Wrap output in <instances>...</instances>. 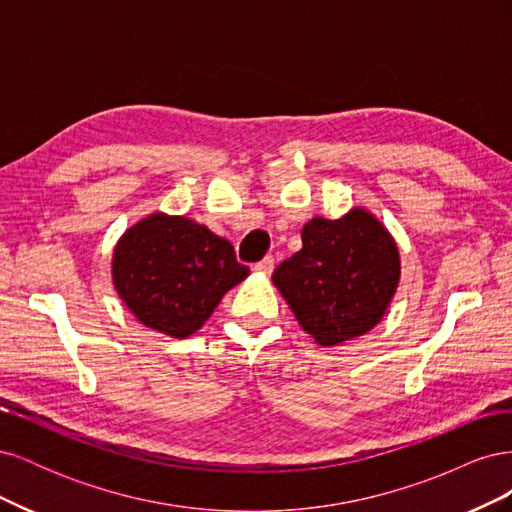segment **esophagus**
Instances as JSON below:
<instances>
[{
  "mask_svg": "<svg viewBox=\"0 0 512 512\" xmlns=\"http://www.w3.org/2000/svg\"><path fill=\"white\" fill-rule=\"evenodd\" d=\"M273 267H275V260H273V256H267V258H262L260 262H256V265H254V271H258V273H262V275H271Z\"/></svg>",
  "mask_w": 512,
  "mask_h": 512,
  "instance_id": "obj_1",
  "label": "esophagus"
}]
</instances>
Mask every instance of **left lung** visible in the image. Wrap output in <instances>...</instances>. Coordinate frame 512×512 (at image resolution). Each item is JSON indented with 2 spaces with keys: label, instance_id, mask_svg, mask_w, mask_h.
Returning <instances> with one entry per match:
<instances>
[{
  "label": "left lung",
  "instance_id": "1",
  "mask_svg": "<svg viewBox=\"0 0 512 512\" xmlns=\"http://www.w3.org/2000/svg\"><path fill=\"white\" fill-rule=\"evenodd\" d=\"M303 247L273 273V284L314 342L333 348L369 333L384 318L399 280V247L374 213L312 218Z\"/></svg>",
  "mask_w": 512,
  "mask_h": 512
}]
</instances>
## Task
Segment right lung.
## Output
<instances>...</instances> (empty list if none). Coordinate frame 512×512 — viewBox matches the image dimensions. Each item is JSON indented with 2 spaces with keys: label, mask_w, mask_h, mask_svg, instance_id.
Segmentation results:
<instances>
[{
  "label": "right lung",
  "mask_w": 512,
  "mask_h": 512,
  "mask_svg": "<svg viewBox=\"0 0 512 512\" xmlns=\"http://www.w3.org/2000/svg\"><path fill=\"white\" fill-rule=\"evenodd\" d=\"M247 275L250 269L239 265L230 241L164 211L123 232L111 260L113 286L132 316L175 339L194 335Z\"/></svg>",
  "instance_id": "add662e5"
}]
</instances>
